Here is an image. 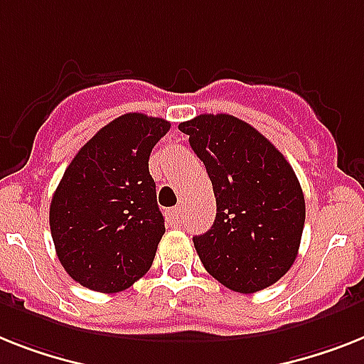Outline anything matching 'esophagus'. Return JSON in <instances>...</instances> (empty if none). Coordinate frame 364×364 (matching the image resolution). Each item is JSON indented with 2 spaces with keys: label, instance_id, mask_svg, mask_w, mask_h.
<instances>
[{
  "label": "esophagus",
  "instance_id": "1",
  "mask_svg": "<svg viewBox=\"0 0 364 364\" xmlns=\"http://www.w3.org/2000/svg\"><path fill=\"white\" fill-rule=\"evenodd\" d=\"M167 218H169V221L173 225H180L182 223V219H184V210L180 208V206L167 210Z\"/></svg>",
  "mask_w": 364,
  "mask_h": 364
}]
</instances>
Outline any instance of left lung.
<instances>
[{
	"instance_id": "8db88e82",
	"label": "left lung",
	"mask_w": 364,
	"mask_h": 364,
	"mask_svg": "<svg viewBox=\"0 0 364 364\" xmlns=\"http://www.w3.org/2000/svg\"><path fill=\"white\" fill-rule=\"evenodd\" d=\"M206 167L218 214L193 236L206 272L240 294L272 287L297 257L305 197L292 165L251 124L227 113L180 122Z\"/></svg>"
}]
</instances>
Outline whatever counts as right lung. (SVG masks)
Instances as JSON below:
<instances>
[{
	"label": "right lung",
	"instance_id": "add662e5",
	"mask_svg": "<svg viewBox=\"0 0 364 364\" xmlns=\"http://www.w3.org/2000/svg\"><path fill=\"white\" fill-rule=\"evenodd\" d=\"M171 122L126 113L96 132L50 204L59 262L81 287L122 292L152 266L165 232L149 158Z\"/></svg>",
	"mask_w": 364,
	"mask_h": 364
}]
</instances>
